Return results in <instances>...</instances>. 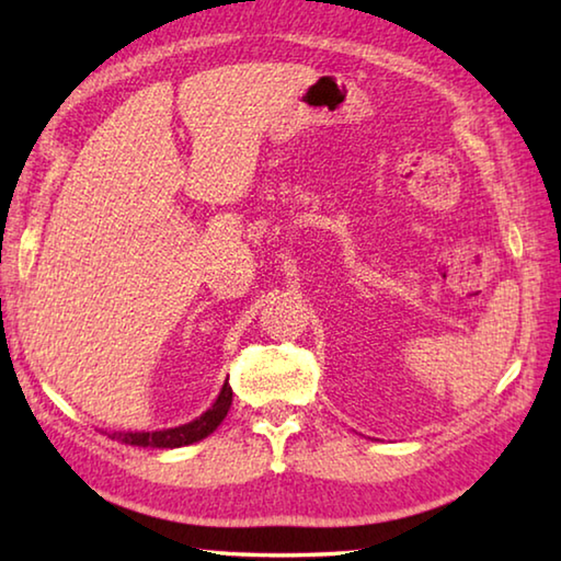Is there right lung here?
<instances>
[{"label":"right lung","mask_w":561,"mask_h":561,"mask_svg":"<svg viewBox=\"0 0 561 561\" xmlns=\"http://www.w3.org/2000/svg\"><path fill=\"white\" fill-rule=\"evenodd\" d=\"M232 405V388L230 383L222 386L220 396L213 403V408L190 421L185 425H178V428H168V431H153V433H111L113 440H121L126 445H138V448H183V445L197 443L210 435L217 425L225 421L227 411Z\"/></svg>","instance_id":"obj_1"}]
</instances>
